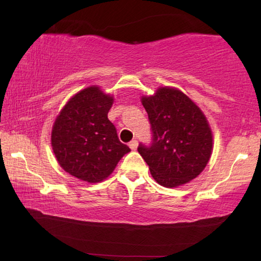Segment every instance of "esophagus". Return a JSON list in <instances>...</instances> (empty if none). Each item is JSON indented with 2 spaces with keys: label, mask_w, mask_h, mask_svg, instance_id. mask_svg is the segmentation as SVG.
Wrapping results in <instances>:
<instances>
[{
  "label": "esophagus",
  "mask_w": 261,
  "mask_h": 261,
  "mask_svg": "<svg viewBox=\"0 0 261 261\" xmlns=\"http://www.w3.org/2000/svg\"><path fill=\"white\" fill-rule=\"evenodd\" d=\"M129 146H130V148L132 149V151H135V149L137 148V146H138V140H137V139L131 140L130 143H129Z\"/></svg>",
  "instance_id": "obj_1"
}]
</instances>
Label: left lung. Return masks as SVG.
Wrapping results in <instances>:
<instances>
[{"instance_id":"left-lung-1","label":"left lung","mask_w":261,"mask_h":261,"mask_svg":"<svg viewBox=\"0 0 261 261\" xmlns=\"http://www.w3.org/2000/svg\"><path fill=\"white\" fill-rule=\"evenodd\" d=\"M151 124V143L138 152L153 178L167 188L178 187L199 175L208 162L213 138L198 106L178 90L161 87L141 99Z\"/></svg>"}]
</instances>
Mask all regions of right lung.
I'll use <instances>...</instances> for the list:
<instances>
[{"label": "right lung", "instance_id": "obj_1", "mask_svg": "<svg viewBox=\"0 0 261 261\" xmlns=\"http://www.w3.org/2000/svg\"><path fill=\"white\" fill-rule=\"evenodd\" d=\"M112 105V96L99 87H87L68 101L53 126L51 146L60 166L85 182L108 177L130 152L108 120Z\"/></svg>", "mask_w": 261, "mask_h": 261}]
</instances>
